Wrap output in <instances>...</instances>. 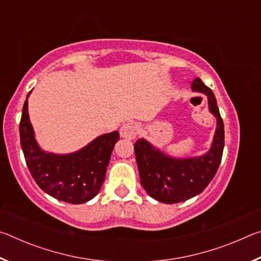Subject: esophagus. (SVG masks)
I'll return each mask as SVG.
<instances>
[{"mask_svg": "<svg viewBox=\"0 0 261 261\" xmlns=\"http://www.w3.org/2000/svg\"><path fill=\"white\" fill-rule=\"evenodd\" d=\"M139 134V126L136 123H126L121 127V136L126 139H134Z\"/></svg>", "mask_w": 261, "mask_h": 261, "instance_id": "34e87169", "label": "esophagus"}]
</instances>
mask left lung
<instances>
[{"instance_id": "left-lung-1", "label": "left lung", "mask_w": 261, "mask_h": 261, "mask_svg": "<svg viewBox=\"0 0 261 261\" xmlns=\"http://www.w3.org/2000/svg\"><path fill=\"white\" fill-rule=\"evenodd\" d=\"M192 90L208 98L211 113L218 120L213 144L205 155L193 159H173L154 148L144 139L135 143V154L140 183L154 199L166 204L185 201L204 191L219 169L224 147V125L215 95L200 78L192 83Z\"/></svg>"}]
</instances>
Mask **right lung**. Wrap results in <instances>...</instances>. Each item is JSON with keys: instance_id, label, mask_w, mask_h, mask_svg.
<instances>
[{"instance_id": "add662e5", "label": "right lung", "mask_w": 261, "mask_h": 261, "mask_svg": "<svg viewBox=\"0 0 261 261\" xmlns=\"http://www.w3.org/2000/svg\"><path fill=\"white\" fill-rule=\"evenodd\" d=\"M19 135L26 165L35 183L56 199L76 205L91 200L99 193L113 148L120 139L118 131H114L98 137L76 153L68 155L45 153L34 139L28 99L23 106Z\"/></svg>"}]
</instances>
